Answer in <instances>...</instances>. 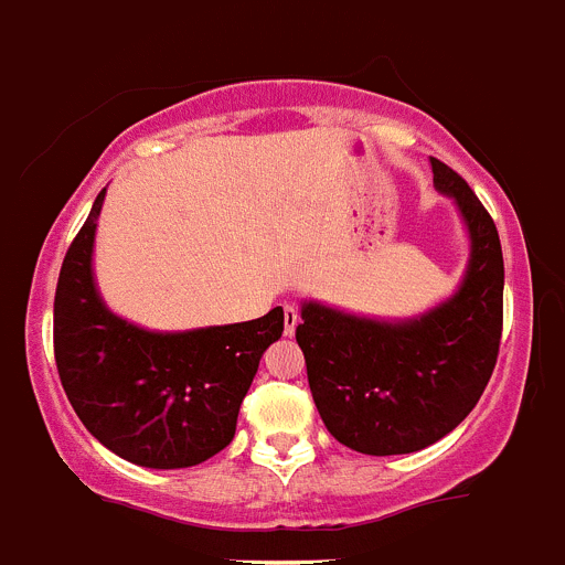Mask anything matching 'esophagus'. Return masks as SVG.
Wrapping results in <instances>:
<instances>
[{"instance_id":"34e87169","label":"esophagus","mask_w":565,"mask_h":565,"mask_svg":"<svg viewBox=\"0 0 565 565\" xmlns=\"http://www.w3.org/2000/svg\"><path fill=\"white\" fill-rule=\"evenodd\" d=\"M297 326H299V311L291 306V302H286V306H282V331H286V337H294Z\"/></svg>"}]
</instances>
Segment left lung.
I'll return each instance as SVG.
<instances>
[{"mask_svg":"<svg viewBox=\"0 0 565 565\" xmlns=\"http://www.w3.org/2000/svg\"><path fill=\"white\" fill-rule=\"evenodd\" d=\"M433 183L469 228L456 297L407 322H379L306 302L297 342L328 433L364 456H404L452 433L495 371L503 331L498 228L461 174L430 158Z\"/></svg>","mask_w":565,"mask_h":565,"instance_id":"left-lung-1","label":"left lung"}]
</instances>
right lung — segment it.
Wrapping results in <instances>:
<instances>
[{"label":"right lung","instance_id":"1","mask_svg":"<svg viewBox=\"0 0 565 565\" xmlns=\"http://www.w3.org/2000/svg\"><path fill=\"white\" fill-rule=\"evenodd\" d=\"M102 189L70 243L53 302V351L82 424L138 467H194L228 447L282 308L237 326L152 333L107 311L93 279Z\"/></svg>","mask_w":565,"mask_h":565}]
</instances>
